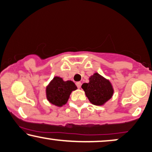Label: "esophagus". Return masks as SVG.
<instances>
[{"mask_svg":"<svg viewBox=\"0 0 152 152\" xmlns=\"http://www.w3.org/2000/svg\"><path fill=\"white\" fill-rule=\"evenodd\" d=\"M76 84V86L78 87V88H80V87H81V83L77 82Z\"/></svg>","mask_w":152,"mask_h":152,"instance_id":"obj_1","label":"esophagus"}]
</instances>
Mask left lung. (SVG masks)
I'll return each instance as SVG.
<instances>
[{
    "mask_svg": "<svg viewBox=\"0 0 152 152\" xmlns=\"http://www.w3.org/2000/svg\"><path fill=\"white\" fill-rule=\"evenodd\" d=\"M88 83H83V89L86 96L95 106H102L112 98L114 90L112 84L98 73H94L89 78Z\"/></svg>",
    "mask_w": 152,
    "mask_h": 152,
    "instance_id": "1",
    "label": "left lung"
}]
</instances>
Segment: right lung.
<instances>
[{"label": "right lung", "instance_id": "obj_1", "mask_svg": "<svg viewBox=\"0 0 152 152\" xmlns=\"http://www.w3.org/2000/svg\"><path fill=\"white\" fill-rule=\"evenodd\" d=\"M77 89L72 80L64 81L62 78L56 76L46 88V99L50 104L61 107L66 104L72 91Z\"/></svg>", "mask_w": 152, "mask_h": 152}]
</instances>
